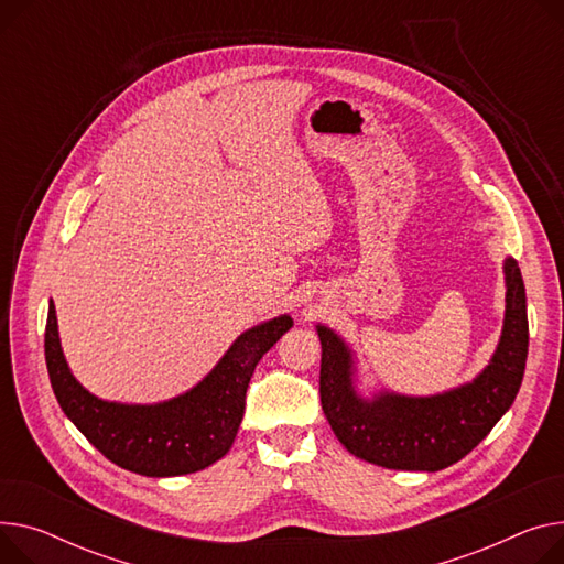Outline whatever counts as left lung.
Returning a JSON list of instances; mask_svg holds the SVG:
<instances>
[{"instance_id": "left-lung-1", "label": "left lung", "mask_w": 564, "mask_h": 564, "mask_svg": "<svg viewBox=\"0 0 564 564\" xmlns=\"http://www.w3.org/2000/svg\"><path fill=\"white\" fill-rule=\"evenodd\" d=\"M506 317L497 351L478 377L431 397L356 390L354 351L317 324L322 343V410L349 454L403 471H440L463 460L512 405L529 356L527 288L514 258H506Z\"/></svg>"}]
</instances>
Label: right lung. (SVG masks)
<instances>
[{"instance_id": "1", "label": "right lung", "mask_w": 564, "mask_h": 564, "mask_svg": "<svg viewBox=\"0 0 564 564\" xmlns=\"http://www.w3.org/2000/svg\"><path fill=\"white\" fill-rule=\"evenodd\" d=\"M290 328V315L251 326L193 390L161 403H118L90 394L67 367L54 304L47 313L45 360L63 412L97 452L140 476H183L229 454L251 373Z\"/></svg>"}]
</instances>
